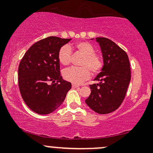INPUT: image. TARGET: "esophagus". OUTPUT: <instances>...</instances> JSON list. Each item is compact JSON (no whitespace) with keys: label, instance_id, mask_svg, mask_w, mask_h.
<instances>
[{"label":"esophagus","instance_id":"34e87169","mask_svg":"<svg viewBox=\"0 0 153 153\" xmlns=\"http://www.w3.org/2000/svg\"><path fill=\"white\" fill-rule=\"evenodd\" d=\"M72 87L74 88H78L79 85H75V84H73V85H72Z\"/></svg>","mask_w":153,"mask_h":153}]
</instances>
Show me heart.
I'll use <instances>...</instances> for the list:
<instances>
[{
  "mask_svg": "<svg viewBox=\"0 0 153 153\" xmlns=\"http://www.w3.org/2000/svg\"><path fill=\"white\" fill-rule=\"evenodd\" d=\"M79 54L83 56L80 62L82 67H73L65 70L63 78L74 84H80L91 77V71L97 74L103 67L102 58L99 54L95 53V49L91 44L87 42H79L72 46ZM58 59L62 65L71 64L72 50L68 45H64L59 50Z\"/></svg>",
  "mask_w": 153,
  "mask_h": 153,
  "instance_id": "heart-1",
  "label": "heart"
}]
</instances>
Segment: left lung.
<instances>
[{
	"mask_svg": "<svg viewBox=\"0 0 153 153\" xmlns=\"http://www.w3.org/2000/svg\"><path fill=\"white\" fill-rule=\"evenodd\" d=\"M94 39H91L93 40ZM103 57V66L90 85L91 93L85 103L100 114L114 111L122 104L131 80L130 64L128 55L109 39L97 37Z\"/></svg>",
	"mask_w": 153,
	"mask_h": 153,
	"instance_id": "1",
	"label": "left lung"
}]
</instances>
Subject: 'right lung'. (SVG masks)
<instances>
[{"label": "right lung", "mask_w": 153, "mask_h": 153, "mask_svg": "<svg viewBox=\"0 0 153 153\" xmlns=\"http://www.w3.org/2000/svg\"><path fill=\"white\" fill-rule=\"evenodd\" d=\"M71 39L49 36L31 46L19 66V86L28 107L39 114H48L63 103L71 82L63 80L58 52ZM52 83L50 84V82Z\"/></svg>", "instance_id": "obj_1"}]
</instances>
